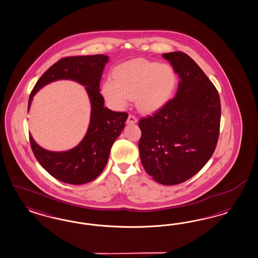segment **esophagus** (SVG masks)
I'll use <instances>...</instances> for the list:
<instances>
[{
    "mask_svg": "<svg viewBox=\"0 0 258 258\" xmlns=\"http://www.w3.org/2000/svg\"><path fill=\"white\" fill-rule=\"evenodd\" d=\"M137 118L135 117V116L133 115V114H130L128 117H127V119H126V124H136L137 123Z\"/></svg>",
    "mask_w": 258,
    "mask_h": 258,
    "instance_id": "esophagus-1",
    "label": "esophagus"
}]
</instances>
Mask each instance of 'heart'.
I'll use <instances>...</instances> for the list:
<instances>
[{
  "label": "heart",
  "mask_w": 258,
  "mask_h": 258,
  "mask_svg": "<svg viewBox=\"0 0 258 258\" xmlns=\"http://www.w3.org/2000/svg\"><path fill=\"white\" fill-rule=\"evenodd\" d=\"M176 83V75L168 64L139 58L117 67L114 78L104 82L102 94L112 108L122 109L135 97L139 109L153 112L169 102Z\"/></svg>",
  "instance_id": "1"
}]
</instances>
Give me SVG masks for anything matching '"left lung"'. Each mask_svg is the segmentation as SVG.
Returning a JSON list of instances; mask_svg holds the SVG:
<instances>
[{"mask_svg": "<svg viewBox=\"0 0 258 258\" xmlns=\"http://www.w3.org/2000/svg\"><path fill=\"white\" fill-rule=\"evenodd\" d=\"M179 75L175 97L152 115L142 118L138 148L145 170L162 185L192 177L210 160L220 127L218 92L189 56L164 53Z\"/></svg>", "mask_w": 258, "mask_h": 258, "instance_id": "8db88e82", "label": "left lung"}]
</instances>
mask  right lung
<instances>
[{"mask_svg":"<svg viewBox=\"0 0 258 258\" xmlns=\"http://www.w3.org/2000/svg\"><path fill=\"white\" fill-rule=\"evenodd\" d=\"M108 57L106 55L74 56L55 62L36 83L32 99L45 85L58 80H72L85 86L90 101V120L87 134L76 147L66 151H51L40 147L31 134L29 140L36 159L54 178L71 185H82L97 178L107 165L111 147L124 130L127 113L105 107L100 81Z\"/></svg>","mask_w":258,"mask_h":258,"instance_id":"add662e5","label":"right lung"}]
</instances>
